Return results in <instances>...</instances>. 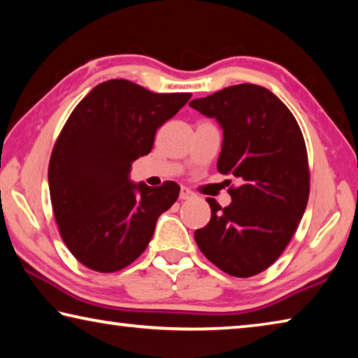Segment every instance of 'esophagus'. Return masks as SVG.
Wrapping results in <instances>:
<instances>
[{
	"label": "esophagus",
	"instance_id": "1",
	"mask_svg": "<svg viewBox=\"0 0 358 358\" xmlns=\"http://www.w3.org/2000/svg\"><path fill=\"white\" fill-rule=\"evenodd\" d=\"M192 196H194V192L189 189V187L181 186V189H180V199H181V201H186V199H191Z\"/></svg>",
	"mask_w": 358,
	"mask_h": 358
}]
</instances>
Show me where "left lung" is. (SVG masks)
Returning a JSON list of instances; mask_svg holds the SVG:
<instances>
[{"label":"left lung","instance_id":"left-lung-1","mask_svg":"<svg viewBox=\"0 0 358 358\" xmlns=\"http://www.w3.org/2000/svg\"><path fill=\"white\" fill-rule=\"evenodd\" d=\"M189 106L216 118L224 131L217 171L234 175L229 207L207 199L211 217L194 232L203 256L217 268L250 278L286 250L310 197L305 138L292 112L264 87H227Z\"/></svg>","mask_w":358,"mask_h":358}]
</instances>
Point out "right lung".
<instances>
[{
	"instance_id": "obj_1",
	"label": "right lung",
	"mask_w": 358,
	"mask_h": 358,
	"mask_svg": "<svg viewBox=\"0 0 358 358\" xmlns=\"http://www.w3.org/2000/svg\"><path fill=\"white\" fill-rule=\"evenodd\" d=\"M189 99L191 93H153L113 78L69 115L48 162V187L64 245L85 266L113 273L147 250L180 186L134 185L131 164L150 153L157 128Z\"/></svg>"
}]
</instances>
